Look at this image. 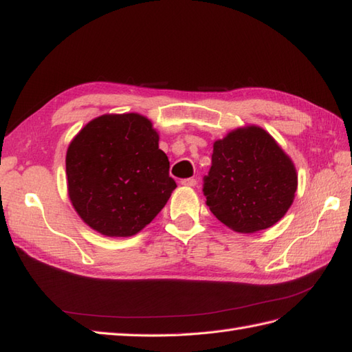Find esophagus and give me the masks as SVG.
I'll list each match as a JSON object with an SVG mask.
<instances>
[{
    "label": "esophagus",
    "instance_id": "34e87169",
    "mask_svg": "<svg viewBox=\"0 0 352 352\" xmlns=\"http://www.w3.org/2000/svg\"><path fill=\"white\" fill-rule=\"evenodd\" d=\"M182 184L188 186V188H193V186H197V180L195 178H184V180H182Z\"/></svg>",
    "mask_w": 352,
    "mask_h": 352
}]
</instances>
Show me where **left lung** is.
Here are the masks:
<instances>
[{
  "label": "left lung",
  "instance_id": "8db88e82",
  "mask_svg": "<svg viewBox=\"0 0 352 352\" xmlns=\"http://www.w3.org/2000/svg\"><path fill=\"white\" fill-rule=\"evenodd\" d=\"M296 186L289 155L271 134L250 125L214 142L203 192L223 226L237 233H256L286 214Z\"/></svg>",
  "mask_w": 352,
  "mask_h": 352
}]
</instances>
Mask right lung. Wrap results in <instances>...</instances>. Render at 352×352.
Instances as JSON below:
<instances>
[{
  "label": "right lung",
  "instance_id": "right-lung-1",
  "mask_svg": "<svg viewBox=\"0 0 352 352\" xmlns=\"http://www.w3.org/2000/svg\"><path fill=\"white\" fill-rule=\"evenodd\" d=\"M66 177L80 218L110 237L139 233L177 188L159 133L138 113L102 115L86 124L68 146Z\"/></svg>",
  "mask_w": 352,
  "mask_h": 352
}]
</instances>
